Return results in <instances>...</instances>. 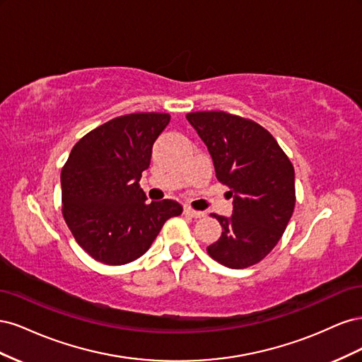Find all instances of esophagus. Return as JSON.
<instances>
[{
	"instance_id": "esophagus-1",
	"label": "esophagus",
	"mask_w": 362,
	"mask_h": 362,
	"mask_svg": "<svg viewBox=\"0 0 362 362\" xmlns=\"http://www.w3.org/2000/svg\"><path fill=\"white\" fill-rule=\"evenodd\" d=\"M184 214H185V216H190V217H193V218H199V217H204V216H205V213L192 210V208H189V206L184 208Z\"/></svg>"
}]
</instances>
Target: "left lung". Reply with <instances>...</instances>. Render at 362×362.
I'll list each match as a JSON object with an SVG mask.
<instances>
[{
	"label": "left lung",
	"mask_w": 362,
	"mask_h": 362,
	"mask_svg": "<svg viewBox=\"0 0 362 362\" xmlns=\"http://www.w3.org/2000/svg\"><path fill=\"white\" fill-rule=\"evenodd\" d=\"M211 154L216 178L229 187L233 216H217L222 235L208 255L229 269L257 264L278 245L294 204V169L266 128L226 112L187 113Z\"/></svg>",
	"instance_id": "1"
}]
</instances>
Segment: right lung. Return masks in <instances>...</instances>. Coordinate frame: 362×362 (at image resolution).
<instances>
[{
	"label": "right lung",
	"mask_w": 362,
	"mask_h": 362,
	"mask_svg": "<svg viewBox=\"0 0 362 362\" xmlns=\"http://www.w3.org/2000/svg\"><path fill=\"white\" fill-rule=\"evenodd\" d=\"M168 113L115 117L76 141L62 169V213L93 259L127 264L151 247L164 222L182 213L172 199L146 202L140 189Z\"/></svg>",
	"instance_id": "add662e5"
}]
</instances>
